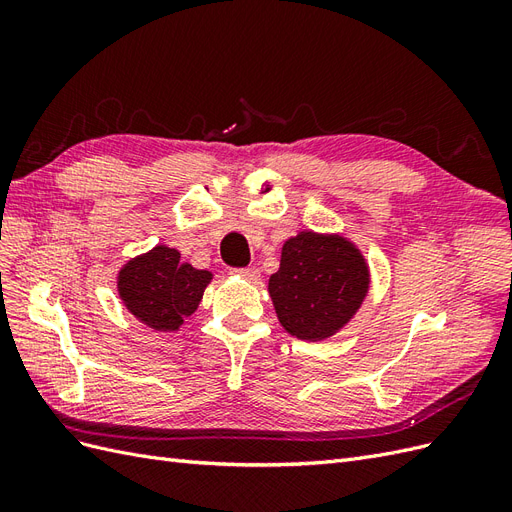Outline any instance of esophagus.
I'll use <instances>...</instances> for the list:
<instances>
[{
	"label": "esophagus",
	"mask_w": 512,
	"mask_h": 512,
	"mask_svg": "<svg viewBox=\"0 0 512 512\" xmlns=\"http://www.w3.org/2000/svg\"><path fill=\"white\" fill-rule=\"evenodd\" d=\"M235 273H237L239 277H243V280H247V282H256L258 277H260V271H258L256 267H243V269H235Z\"/></svg>",
	"instance_id": "esophagus-1"
}]
</instances>
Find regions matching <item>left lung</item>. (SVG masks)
Masks as SVG:
<instances>
[{
	"label": "left lung",
	"mask_w": 512,
	"mask_h": 512,
	"mask_svg": "<svg viewBox=\"0 0 512 512\" xmlns=\"http://www.w3.org/2000/svg\"><path fill=\"white\" fill-rule=\"evenodd\" d=\"M369 286L365 258L342 237L299 232L284 243L269 294L282 327L299 339L331 337L361 307Z\"/></svg>",
	"instance_id": "8db88e82"
}]
</instances>
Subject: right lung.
<instances>
[{
    "mask_svg": "<svg viewBox=\"0 0 512 512\" xmlns=\"http://www.w3.org/2000/svg\"><path fill=\"white\" fill-rule=\"evenodd\" d=\"M211 282L209 271L181 262V254L158 245L119 271V297L138 320L156 331H177L196 312Z\"/></svg>",
    "mask_w": 512,
    "mask_h": 512,
    "instance_id": "1",
    "label": "right lung"
}]
</instances>
